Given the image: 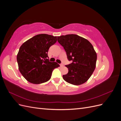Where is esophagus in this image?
<instances>
[{
	"label": "esophagus",
	"instance_id": "obj_1",
	"mask_svg": "<svg viewBox=\"0 0 121 121\" xmlns=\"http://www.w3.org/2000/svg\"><path fill=\"white\" fill-rule=\"evenodd\" d=\"M60 66L61 67H64V65L63 64H60Z\"/></svg>",
	"mask_w": 121,
	"mask_h": 121
}]
</instances>
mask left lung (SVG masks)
I'll use <instances>...</instances> for the list:
<instances>
[{
	"instance_id": "1",
	"label": "left lung",
	"mask_w": 121,
	"mask_h": 121,
	"mask_svg": "<svg viewBox=\"0 0 121 121\" xmlns=\"http://www.w3.org/2000/svg\"><path fill=\"white\" fill-rule=\"evenodd\" d=\"M57 41L64 47L68 59L72 61L65 65L69 72L63 76L65 81L75 85L85 83L96 67L97 54L92 45L86 39L76 34L58 36Z\"/></svg>"
}]
</instances>
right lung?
<instances>
[{
    "label": "right lung",
    "instance_id": "1",
    "mask_svg": "<svg viewBox=\"0 0 121 121\" xmlns=\"http://www.w3.org/2000/svg\"><path fill=\"white\" fill-rule=\"evenodd\" d=\"M56 41V36L41 34L34 36L21 46L17 56L18 67L28 82L39 84L48 81L53 69L60 67L56 62H50L47 59L49 47Z\"/></svg>",
    "mask_w": 121,
    "mask_h": 121
}]
</instances>
